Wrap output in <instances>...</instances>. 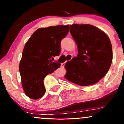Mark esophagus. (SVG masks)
Instances as JSON below:
<instances>
[{
	"mask_svg": "<svg viewBox=\"0 0 124 124\" xmlns=\"http://www.w3.org/2000/svg\"><path fill=\"white\" fill-rule=\"evenodd\" d=\"M66 64V62H65V63H61V67H64V66H65Z\"/></svg>",
	"mask_w": 124,
	"mask_h": 124,
	"instance_id": "34e87169",
	"label": "esophagus"
}]
</instances>
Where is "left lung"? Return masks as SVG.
Wrapping results in <instances>:
<instances>
[{
  "instance_id": "obj_1",
  "label": "left lung",
  "mask_w": 124,
  "mask_h": 124,
  "mask_svg": "<svg viewBox=\"0 0 124 124\" xmlns=\"http://www.w3.org/2000/svg\"><path fill=\"white\" fill-rule=\"evenodd\" d=\"M70 32L77 45L78 54L66 63L65 78L81 86L98 83L108 72L112 62L109 39L90 24L70 25Z\"/></svg>"
}]
</instances>
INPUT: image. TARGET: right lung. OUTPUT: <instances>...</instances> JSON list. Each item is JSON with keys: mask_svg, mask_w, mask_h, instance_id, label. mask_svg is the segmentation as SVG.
Here are the masks:
<instances>
[{"mask_svg": "<svg viewBox=\"0 0 124 124\" xmlns=\"http://www.w3.org/2000/svg\"><path fill=\"white\" fill-rule=\"evenodd\" d=\"M69 31V25L39 28L26 42L19 70L23 88L29 98L37 100L45 94L44 78L61 66L50 59L60 54L61 40Z\"/></svg>", "mask_w": 124, "mask_h": 124, "instance_id": "1", "label": "right lung"}]
</instances>
